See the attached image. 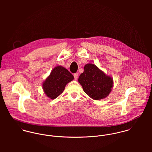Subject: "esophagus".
I'll return each mask as SVG.
<instances>
[{
  "label": "esophagus",
  "instance_id": "esophagus-1",
  "mask_svg": "<svg viewBox=\"0 0 152 152\" xmlns=\"http://www.w3.org/2000/svg\"><path fill=\"white\" fill-rule=\"evenodd\" d=\"M74 77L75 80H77L78 78V74L77 73H75V74H74Z\"/></svg>",
  "mask_w": 152,
  "mask_h": 152
}]
</instances>
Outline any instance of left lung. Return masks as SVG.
Here are the masks:
<instances>
[{"mask_svg": "<svg viewBox=\"0 0 152 152\" xmlns=\"http://www.w3.org/2000/svg\"><path fill=\"white\" fill-rule=\"evenodd\" d=\"M78 82L84 91L94 100L107 98L113 86V78L96 65L91 63L84 66V72L80 75Z\"/></svg>", "mask_w": 152, "mask_h": 152, "instance_id": "obj_1", "label": "left lung"}]
</instances>
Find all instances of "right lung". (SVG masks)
<instances>
[{"label":"right lung","mask_w":152,"mask_h":152,"mask_svg":"<svg viewBox=\"0 0 152 152\" xmlns=\"http://www.w3.org/2000/svg\"><path fill=\"white\" fill-rule=\"evenodd\" d=\"M74 80V76L66 68L58 65L53 69L43 83L45 95L51 99H56L63 93L66 85Z\"/></svg>","instance_id":"right-lung-1"}]
</instances>
